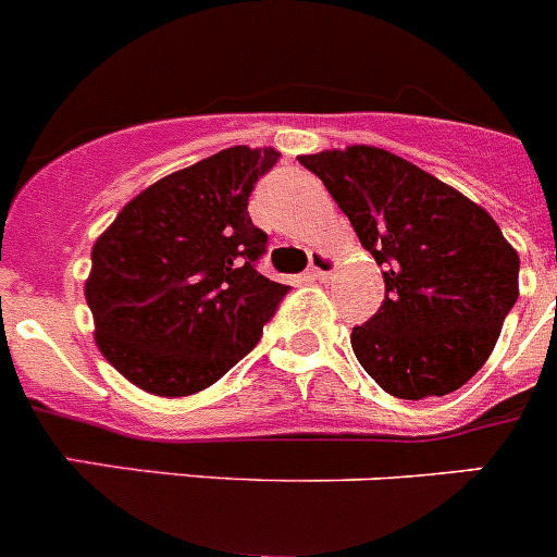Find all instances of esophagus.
<instances>
[{"label":"esophagus","instance_id":"esophagus-1","mask_svg":"<svg viewBox=\"0 0 557 557\" xmlns=\"http://www.w3.org/2000/svg\"><path fill=\"white\" fill-rule=\"evenodd\" d=\"M335 269H337V263L330 252H324V249H313V252H310L308 274L313 280H326L332 272H335Z\"/></svg>","mask_w":557,"mask_h":557}]
</instances>
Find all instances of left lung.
Masks as SVG:
<instances>
[{
	"instance_id": "obj_1",
	"label": "left lung",
	"mask_w": 557,
	"mask_h": 557,
	"mask_svg": "<svg viewBox=\"0 0 557 557\" xmlns=\"http://www.w3.org/2000/svg\"><path fill=\"white\" fill-rule=\"evenodd\" d=\"M384 267V302L351 330L368 376L396 398L448 396L495 349L519 296V255L490 211L373 145L299 156Z\"/></svg>"
}]
</instances>
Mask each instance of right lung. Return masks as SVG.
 Here are the masks:
<instances>
[{
	"instance_id": "obj_1",
	"label": "right lung",
	"mask_w": 557,
	"mask_h": 557,
	"mask_svg": "<svg viewBox=\"0 0 557 557\" xmlns=\"http://www.w3.org/2000/svg\"><path fill=\"white\" fill-rule=\"evenodd\" d=\"M274 148L233 145L139 191L92 244L85 299L109 366L150 396L181 398L225 376L288 285L255 261L267 233L249 220Z\"/></svg>"
}]
</instances>
